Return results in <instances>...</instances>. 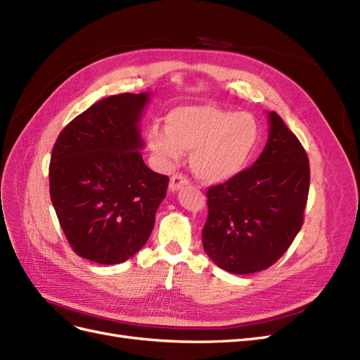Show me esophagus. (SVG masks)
I'll return each mask as SVG.
<instances>
[{"label": "esophagus", "instance_id": "34e87169", "mask_svg": "<svg viewBox=\"0 0 360 360\" xmlns=\"http://www.w3.org/2000/svg\"><path fill=\"white\" fill-rule=\"evenodd\" d=\"M189 183H191L189 179L186 176H183V174H174V176L169 180V189L172 192L174 191H179L183 186H188Z\"/></svg>", "mask_w": 360, "mask_h": 360}]
</instances>
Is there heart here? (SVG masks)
<instances>
[{"label":"heart","instance_id":"1","mask_svg":"<svg viewBox=\"0 0 360 360\" xmlns=\"http://www.w3.org/2000/svg\"><path fill=\"white\" fill-rule=\"evenodd\" d=\"M167 129L147 130V147L163 168H172L191 153L192 172L207 183H222L242 172L261 139L254 115L214 105L180 106L167 115Z\"/></svg>","mask_w":360,"mask_h":360}]
</instances>
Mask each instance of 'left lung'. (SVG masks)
Segmentation results:
<instances>
[{
  "mask_svg": "<svg viewBox=\"0 0 360 360\" xmlns=\"http://www.w3.org/2000/svg\"><path fill=\"white\" fill-rule=\"evenodd\" d=\"M252 167L207 191L202 246L214 264L234 275L261 271L287 252L303 225L309 159L276 112Z\"/></svg>",
  "mask_w": 360,
  "mask_h": 360,
  "instance_id": "obj_1",
  "label": "left lung"
}]
</instances>
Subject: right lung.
Masks as SVG:
<instances>
[{"instance_id": "obj_1", "label": "right lung", "mask_w": 360, "mask_h": 360, "mask_svg": "<svg viewBox=\"0 0 360 360\" xmlns=\"http://www.w3.org/2000/svg\"><path fill=\"white\" fill-rule=\"evenodd\" d=\"M148 93H122L91 105L52 148L49 193L76 255L120 264L153 231L169 179L143 160L139 118Z\"/></svg>"}]
</instances>
